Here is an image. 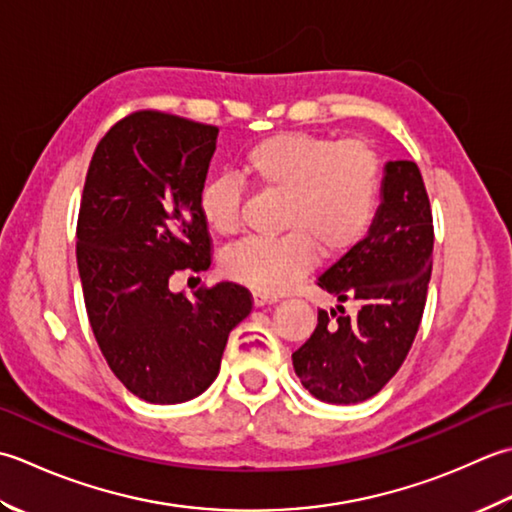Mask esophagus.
I'll return each instance as SVG.
<instances>
[{
    "label": "esophagus",
    "mask_w": 512,
    "mask_h": 512,
    "mask_svg": "<svg viewBox=\"0 0 512 512\" xmlns=\"http://www.w3.org/2000/svg\"><path fill=\"white\" fill-rule=\"evenodd\" d=\"M252 298H254V307H265V305H274V302H278V298L274 294H265V291H260V289L252 291Z\"/></svg>",
    "instance_id": "esophagus-1"
}]
</instances>
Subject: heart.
Listing matches in <instances>:
<instances>
[{"label": "heart", "mask_w": 512, "mask_h": 512, "mask_svg": "<svg viewBox=\"0 0 512 512\" xmlns=\"http://www.w3.org/2000/svg\"><path fill=\"white\" fill-rule=\"evenodd\" d=\"M245 179L263 192L283 194L278 227L283 236L247 238L223 256L234 280L283 294L322 258L356 247L378 212L382 163L371 145L340 143L307 132H283L254 143L241 159ZM243 187L232 176L205 181L198 190V214L218 236L241 227Z\"/></svg>", "instance_id": "1"}]
</instances>
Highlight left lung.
<instances>
[{
	"mask_svg": "<svg viewBox=\"0 0 512 512\" xmlns=\"http://www.w3.org/2000/svg\"><path fill=\"white\" fill-rule=\"evenodd\" d=\"M380 194L369 234L318 278L340 302L358 300V314L320 309L311 338L291 356L302 387L329 404L373 398L402 367L424 314L433 216L420 168L389 161Z\"/></svg>",
	"mask_w": 512,
	"mask_h": 512,
	"instance_id": "obj_1",
	"label": "left lung"
}]
</instances>
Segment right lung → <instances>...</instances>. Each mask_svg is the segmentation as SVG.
<instances>
[{
	"label": "right lung",
	"mask_w": 512,
	"mask_h": 512,
	"mask_svg": "<svg viewBox=\"0 0 512 512\" xmlns=\"http://www.w3.org/2000/svg\"><path fill=\"white\" fill-rule=\"evenodd\" d=\"M216 125L156 110L114 123L92 154L77 221V267L92 333L123 387L179 404L216 380L227 336L252 311L236 283L170 289L212 263L198 214Z\"/></svg>",
	"instance_id": "obj_1"
}]
</instances>
